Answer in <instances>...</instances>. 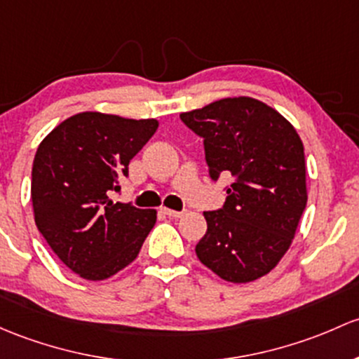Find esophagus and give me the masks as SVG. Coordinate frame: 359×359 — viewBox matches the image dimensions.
<instances>
[{"instance_id":"1","label":"esophagus","mask_w":359,"mask_h":359,"mask_svg":"<svg viewBox=\"0 0 359 359\" xmlns=\"http://www.w3.org/2000/svg\"><path fill=\"white\" fill-rule=\"evenodd\" d=\"M163 213L168 215L172 218H180L184 215V211H175V210H170V208H163Z\"/></svg>"}]
</instances>
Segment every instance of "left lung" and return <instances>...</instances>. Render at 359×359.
Masks as SVG:
<instances>
[{
	"instance_id": "left-lung-1",
	"label": "left lung",
	"mask_w": 359,
	"mask_h": 359,
	"mask_svg": "<svg viewBox=\"0 0 359 359\" xmlns=\"http://www.w3.org/2000/svg\"><path fill=\"white\" fill-rule=\"evenodd\" d=\"M180 120L203 139L210 179H233L224 206L203 213L208 230L196 255L224 280H256L285 255L306 208L303 142L280 113L246 96Z\"/></svg>"
}]
</instances>
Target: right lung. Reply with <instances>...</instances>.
<instances>
[{"label":"right lung","mask_w":359,"mask_h":359,"mask_svg":"<svg viewBox=\"0 0 359 359\" xmlns=\"http://www.w3.org/2000/svg\"><path fill=\"white\" fill-rule=\"evenodd\" d=\"M156 120L86 111L44 137L32 165L36 225L55 255L88 280H104L137 258L156 211L113 203Z\"/></svg>","instance_id":"1"}]
</instances>
